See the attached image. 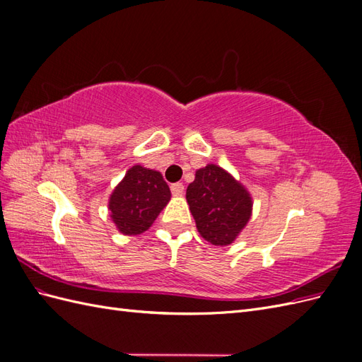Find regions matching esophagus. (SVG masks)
I'll return each mask as SVG.
<instances>
[{
	"label": "esophagus",
	"instance_id": "obj_1",
	"mask_svg": "<svg viewBox=\"0 0 362 362\" xmlns=\"http://www.w3.org/2000/svg\"><path fill=\"white\" fill-rule=\"evenodd\" d=\"M170 190L173 196H181L184 193V185L182 182H175L170 185Z\"/></svg>",
	"mask_w": 362,
	"mask_h": 362
}]
</instances>
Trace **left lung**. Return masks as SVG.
<instances>
[{"mask_svg":"<svg viewBox=\"0 0 362 362\" xmlns=\"http://www.w3.org/2000/svg\"><path fill=\"white\" fill-rule=\"evenodd\" d=\"M185 198L199 234L214 246L231 245L252 214L249 192L216 164L196 170Z\"/></svg>","mask_w":362,"mask_h":362,"instance_id":"left-lung-1","label":"left lung"}]
</instances>
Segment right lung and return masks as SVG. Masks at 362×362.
Returning a JSON list of instances; mask_svg holds the SVG:
<instances>
[{
  "label": "right lung",
  "instance_id": "obj_1",
  "mask_svg": "<svg viewBox=\"0 0 362 362\" xmlns=\"http://www.w3.org/2000/svg\"><path fill=\"white\" fill-rule=\"evenodd\" d=\"M169 201L170 189L163 175L136 164L115 187L108 210L119 233L137 235L154 223Z\"/></svg>",
  "mask_w": 362,
  "mask_h": 362
}]
</instances>
